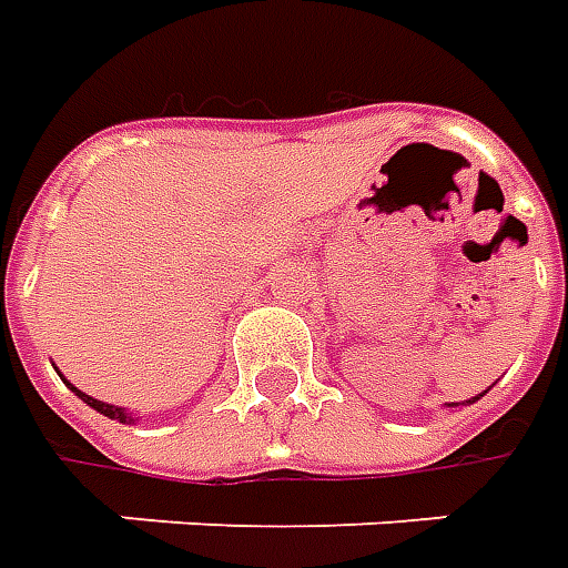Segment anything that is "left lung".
I'll return each instance as SVG.
<instances>
[{"mask_svg": "<svg viewBox=\"0 0 568 568\" xmlns=\"http://www.w3.org/2000/svg\"><path fill=\"white\" fill-rule=\"evenodd\" d=\"M480 395H487V389H484V393H480ZM480 395H475V398H468V402H463V405H475ZM447 407H459V402H450V405H447Z\"/></svg>", "mask_w": 568, "mask_h": 568, "instance_id": "left-lung-1", "label": "left lung"}]
</instances>
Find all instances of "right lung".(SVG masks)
Listing matches in <instances>:
<instances>
[{
    "mask_svg": "<svg viewBox=\"0 0 568 568\" xmlns=\"http://www.w3.org/2000/svg\"><path fill=\"white\" fill-rule=\"evenodd\" d=\"M60 377H63V374H60ZM63 381H67V377H63ZM67 386H69V389H72V393L79 395L84 405H91L93 410H97V414H103V417H109V419H118V423H136V419L130 417L124 407H115V405H105V402H97V398H91V395H84L79 389V386H72V383H69V381H67Z\"/></svg>",
    "mask_w": 568,
    "mask_h": 568,
    "instance_id": "add662e5",
    "label": "right lung"
}]
</instances>
